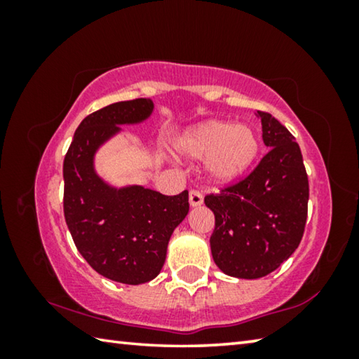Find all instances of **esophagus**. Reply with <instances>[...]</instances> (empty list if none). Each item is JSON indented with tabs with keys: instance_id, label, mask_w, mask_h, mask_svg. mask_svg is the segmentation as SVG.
Here are the masks:
<instances>
[{
	"instance_id": "34e87169",
	"label": "esophagus",
	"mask_w": 359,
	"mask_h": 359,
	"mask_svg": "<svg viewBox=\"0 0 359 359\" xmlns=\"http://www.w3.org/2000/svg\"><path fill=\"white\" fill-rule=\"evenodd\" d=\"M188 201H190L191 208H199L203 204V194L198 190H191L190 194H188Z\"/></svg>"
}]
</instances>
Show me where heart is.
<instances>
[{
    "label": "heart",
    "instance_id": "1",
    "mask_svg": "<svg viewBox=\"0 0 359 359\" xmlns=\"http://www.w3.org/2000/svg\"><path fill=\"white\" fill-rule=\"evenodd\" d=\"M182 156L204 160L208 177L215 185H229L250 171L259 154V139L250 126L209 120L187 130L174 142Z\"/></svg>",
    "mask_w": 359,
    "mask_h": 359
}]
</instances>
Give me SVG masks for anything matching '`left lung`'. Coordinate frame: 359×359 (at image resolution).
I'll return each instance as SVG.
<instances>
[{
  "mask_svg": "<svg viewBox=\"0 0 359 359\" xmlns=\"http://www.w3.org/2000/svg\"><path fill=\"white\" fill-rule=\"evenodd\" d=\"M271 150L239 184L209 194L214 212L210 252L218 269L238 278L276 271L299 245L307 220L309 180L293 135L267 112H257Z\"/></svg>",
  "mask_w": 359,
  "mask_h": 359,
  "instance_id": "left-lung-1",
  "label": "left lung"
}]
</instances>
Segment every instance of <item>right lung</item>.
I'll return each instance as SVG.
<instances>
[{"label":"right lung","instance_id":"right-lung-1","mask_svg":"<svg viewBox=\"0 0 359 359\" xmlns=\"http://www.w3.org/2000/svg\"><path fill=\"white\" fill-rule=\"evenodd\" d=\"M154 101L114 102L85 117L65 156V220L79 253L102 277L141 285L160 274L169 239L188 214V191L166 196L142 185L114 187L95 158L121 125H139Z\"/></svg>","mask_w":359,"mask_h":359}]
</instances>
